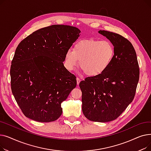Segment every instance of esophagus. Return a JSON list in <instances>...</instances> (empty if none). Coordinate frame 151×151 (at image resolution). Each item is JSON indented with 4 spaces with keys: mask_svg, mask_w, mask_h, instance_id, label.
Wrapping results in <instances>:
<instances>
[{
    "mask_svg": "<svg viewBox=\"0 0 151 151\" xmlns=\"http://www.w3.org/2000/svg\"><path fill=\"white\" fill-rule=\"evenodd\" d=\"M76 81H77V85H79V84H80V81H81L80 78L77 77V78H76Z\"/></svg>",
    "mask_w": 151,
    "mask_h": 151,
    "instance_id": "obj_1",
    "label": "esophagus"
}]
</instances>
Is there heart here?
Here are the masks:
<instances>
[{"label": "heart", "instance_id": "b5f03b06", "mask_svg": "<svg viewBox=\"0 0 151 151\" xmlns=\"http://www.w3.org/2000/svg\"><path fill=\"white\" fill-rule=\"evenodd\" d=\"M115 55V47L108 40L89 38L77 42L73 49L67 50L64 65L71 71L80 63L87 75L97 76L108 69Z\"/></svg>", "mask_w": 151, "mask_h": 151}]
</instances>
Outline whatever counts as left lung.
Wrapping results in <instances>:
<instances>
[{"label":"left lung","instance_id":"8db88e82","mask_svg":"<svg viewBox=\"0 0 151 151\" xmlns=\"http://www.w3.org/2000/svg\"><path fill=\"white\" fill-rule=\"evenodd\" d=\"M99 33L114 46V58L104 73L86 78L79 86L84 116L91 121L106 122L117 119L133 101L139 68L135 50L127 39L106 30Z\"/></svg>","mask_w":151,"mask_h":151}]
</instances>
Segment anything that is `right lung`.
Masks as SVG:
<instances>
[{"label": "right lung", "instance_id": "1", "mask_svg": "<svg viewBox=\"0 0 151 151\" xmlns=\"http://www.w3.org/2000/svg\"><path fill=\"white\" fill-rule=\"evenodd\" d=\"M80 32L73 26L52 25L34 32L17 46L10 68L11 88L27 117L50 122L61 116V103L76 86V76L63 62Z\"/></svg>", "mask_w": 151, "mask_h": 151}]
</instances>
